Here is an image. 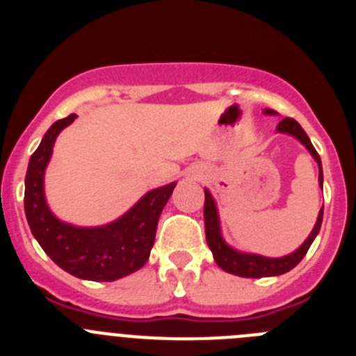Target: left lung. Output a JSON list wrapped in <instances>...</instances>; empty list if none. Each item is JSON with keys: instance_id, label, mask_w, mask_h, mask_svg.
Returning a JSON list of instances; mask_svg holds the SVG:
<instances>
[{"instance_id": "1", "label": "left lung", "mask_w": 356, "mask_h": 356, "mask_svg": "<svg viewBox=\"0 0 356 356\" xmlns=\"http://www.w3.org/2000/svg\"><path fill=\"white\" fill-rule=\"evenodd\" d=\"M264 114L267 115H276L275 110L266 108ZM278 134H287L292 135L294 139L300 140L305 147L308 149V153L314 156V160L319 165V185L323 188V165H321V159L317 155L316 147L312 146L308 135L305 134V130L301 128V124L298 121L291 118H285L278 122L276 127ZM203 216H205V234H207V244H209L210 251L213 254V260L222 271L229 273V275L242 276V278H266V276H280L284 273L294 269L298 264L303 260V257L307 254L308 248L312 246L314 238L317 237L321 229V222H323V207L319 210V216H317V221L314 225L312 232L307 237V241L301 244L300 248L292 253L285 254V257H278V259H271V257H262V254L257 253H244V251H238L235 248H232L229 244H226V241L222 238L221 234V222H219V212H217L216 200L212 197L209 188H205V210H203Z\"/></svg>"}]
</instances>
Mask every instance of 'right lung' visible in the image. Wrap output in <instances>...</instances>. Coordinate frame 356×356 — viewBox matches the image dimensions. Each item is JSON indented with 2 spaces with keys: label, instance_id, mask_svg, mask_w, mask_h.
<instances>
[{
  "label": "right lung",
  "instance_id": "obj_1",
  "mask_svg": "<svg viewBox=\"0 0 356 356\" xmlns=\"http://www.w3.org/2000/svg\"><path fill=\"white\" fill-rule=\"evenodd\" d=\"M74 119L76 114H71L53 122L30 156L24 180V212L31 234L56 266L81 280L114 282L147 262L159 217L176 181L146 193L127 213L108 225L74 226L60 221L46 203L44 172L56 137Z\"/></svg>",
  "mask_w": 356,
  "mask_h": 356
}]
</instances>
